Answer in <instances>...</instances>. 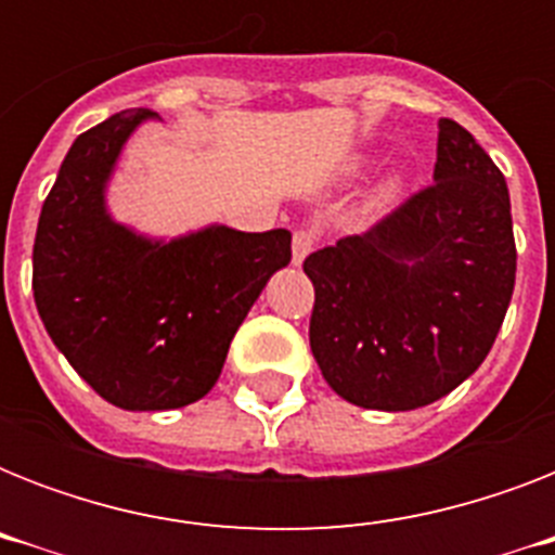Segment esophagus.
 <instances>
[{"label": "esophagus", "instance_id": "obj_1", "mask_svg": "<svg viewBox=\"0 0 555 555\" xmlns=\"http://www.w3.org/2000/svg\"><path fill=\"white\" fill-rule=\"evenodd\" d=\"M313 244H317V235L311 230H299L294 233V244H291V250H294V264H302L308 259V253L313 250Z\"/></svg>", "mask_w": 555, "mask_h": 555}]
</instances>
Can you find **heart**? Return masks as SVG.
<instances>
[{
    "instance_id": "b5f03b06",
    "label": "heart",
    "mask_w": 555,
    "mask_h": 555,
    "mask_svg": "<svg viewBox=\"0 0 555 555\" xmlns=\"http://www.w3.org/2000/svg\"><path fill=\"white\" fill-rule=\"evenodd\" d=\"M360 167H363V160H354V169H360ZM397 190H400V178L388 176L386 181H379L377 192H374V201H377V204H383V201L391 198Z\"/></svg>"
}]
</instances>
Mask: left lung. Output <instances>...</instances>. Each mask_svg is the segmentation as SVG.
I'll list each match as a JSON object with an SVG mask.
<instances>
[{"label":"left lung","instance_id":"left-lung-1","mask_svg":"<svg viewBox=\"0 0 555 555\" xmlns=\"http://www.w3.org/2000/svg\"><path fill=\"white\" fill-rule=\"evenodd\" d=\"M302 268L325 383L379 412L435 403L483 363L513 299L507 181L464 126L440 117L435 184Z\"/></svg>","mask_w":555,"mask_h":555}]
</instances>
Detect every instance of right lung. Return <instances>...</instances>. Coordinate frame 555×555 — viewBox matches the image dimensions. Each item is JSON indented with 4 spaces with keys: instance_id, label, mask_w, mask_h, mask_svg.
<instances>
[{
    "instance_id": "1",
    "label": "right lung",
    "mask_w": 555,
    "mask_h": 555,
    "mask_svg": "<svg viewBox=\"0 0 555 555\" xmlns=\"http://www.w3.org/2000/svg\"><path fill=\"white\" fill-rule=\"evenodd\" d=\"M150 108L117 112L72 143L39 212L34 302L72 369L117 409L164 412L207 395L291 233L209 224L152 238L112 218L108 181Z\"/></svg>"
}]
</instances>
